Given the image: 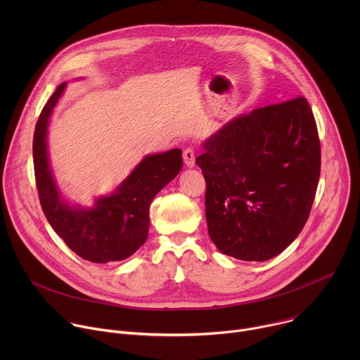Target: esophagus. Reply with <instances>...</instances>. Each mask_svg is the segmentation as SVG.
I'll list each match as a JSON object with an SVG mask.
<instances>
[{
	"instance_id": "obj_1",
	"label": "esophagus",
	"mask_w": 360,
	"mask_h": 360,
	"mask_svg": "<svg viewBox=\"0 0 360 360\" xmlns=\"http://www.w3.org/2000/svg\"><path fill=\"white\" fill-rule=\"evenodd\" d=\"M182 157H184V162L188 168L195 167V150L192 148H186L182 153Z\"/></svg>"
}]
</instances>
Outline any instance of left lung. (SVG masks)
<instances>
[{
    "instance_id": "obj_1",
    "label": "left lung",
    "mask_w": 360,
    "mask_h": 360,
    "mask_svg": "<svg viewBox=\"0 0 360 360\" xmlns=\"http://www.w3.org/2000/svg\"><path fill=\"white\" fill-rule=\"evenodd\" d=\"M196 158L207 181L205 214L217 248L264 262L304 226L321 175V143L303 96L228 121Z\"/></svg>"
}]
</instances>
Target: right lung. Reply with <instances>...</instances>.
Listing matches in <instances>:
<instances>
[{
	"label": "right lung",
	"instance_id": "obj_1",
	"mask_svg": "<svg viewBox=\"0 0 360 360\" xmlns=\"http://www.w3.org/2000/svg\"><path fill=\"white\" fill-rule=\"evenodd\" d=\"M67 82L48 99L35 125L32 155L42 211L67 246L94 264L124 261L146 240L149 205L182 169V150L175 148L146 155L132 172L92 207L71 205L61 193L48 157V124Z\"/></svg>",
	"mask_w": 360,
	"mask_h": 360
}]
</instances>
